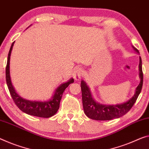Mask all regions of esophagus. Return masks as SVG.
Segmentation results:
<instances>
[{
    "mask_svg": "<svg viewBox=\"0 0 149 149\" xmlns=\"http://www.w3.org/2000/svg\"><path fill=\"white\" fill-rule=\"evenodd\" d=\"M83 70H82L81 68H75L74 70V77L75 79L76 80H79V79H81V77L83 75Z\"/></svg>",
    "mask_w": 149,
    "mask_h": 149,
    "instance_id": "obj_1",
    "label": "esophagus"
}]
</instances>
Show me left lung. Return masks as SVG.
I'll list each match as a JSON object with an SVG mask.
<instances>
[{"label":"left lung","instance_id":"obj_1","mask_svg":"<svg viewBox=\"0 0 149 149\" xmlns=\"http://www.w3.org/2000/svg\"><path fill=\"white\" fill-rule=\"evenodd\" d=\"M136 52L139 54L138 49L133 46ZM139 76L141 78L140 84L136 87L135 93L132 97L125 103L117 105H103L99 103L92 97L90 89L84 80L81 81L82 95V103L85 114L91 119L97 121H108L119 118L129 111L136 102L138 96L142 89L143 84V74L142 70V60L139 57Z\"/></svg>","mask_w":149,"mask_h":149}]
</instances>
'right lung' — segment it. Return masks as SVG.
Here are the masks:
<instances>
[{
  "label": "right lung",
  "mask_w": 149,
  "mask_h": 149,
  "mask_svg": "<svg viewBox=\"0 0 149 149\" xmlns=\"http://www.w3.org/2000/svg\"><path fill=\"white\" fill-rule=\"evenodd\" d=\"M14 44H15V42L12 44L10 50H9L6 67V80L7 86H8V90L10 91L14 102L22 111L30 115L43 118H49L53 116L57 113L58 109L60 107V101L63 91L69 86L70 84L74 83V79L71 78L68 81L59 86L56 89L53 96L48 101H30L21 97L20 95H18L14 88L10 76V58Z\"/></svg>",
  "instance_id": "add662e5"
}]
</instances>
